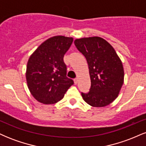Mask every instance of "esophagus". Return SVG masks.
<instances>
[{"instance_id":"esophagus-1","label":"esophagus","mask_w":146,"mask_h":146,"mask_svg":"<svg viewBox=\"0 0 146 146\" xmlns=\"http://www.w3.org/2000/svg\"><path fill=\"white\" fill-rule=\"evenodd\" d=\"M78 82V78H75L74 79V83L75 84H77Z\"/></svg>"}]
</instances>
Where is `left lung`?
<instances>
[{
    "label": "left lung",
    "mask_w": 146,
    "mask_h": 146,
    "mask_svg": "<svg viewBox=\"0 0 146 146\" xmlns=\"http://www.w3.org/2000/svg\"><path fill=\"white\" fill-rule=\"evenodd\" d=\"M74 43L86 58L89 68L91 86L88 93H82L84 100L93 107L110 104L123 84L121 60L113 46L100 37L76 39Z\"/></svg>",
    "instance_id": "8db88e82"
}]
</instances>
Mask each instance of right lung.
I'll return each mask as SVG.
<instances>
[{
  "label": "right lung",
  "instance_id": "obj_1",
  "mask_svg": "<svg viewBox=\"0 0 146 146\" xmlns=\"http://www.w3.org/2000/svg\"><path fill=\"white\" fill-rule=\"evenodd\" d=\"M73 41V38L52 37L30 56L27 66V83L37 101L44 104L57 103L74 84L66 77V65L64 62V56Z\"/></svg>",
  "mask_w": 146,
  "mask_h": 146
}]
</instances>
